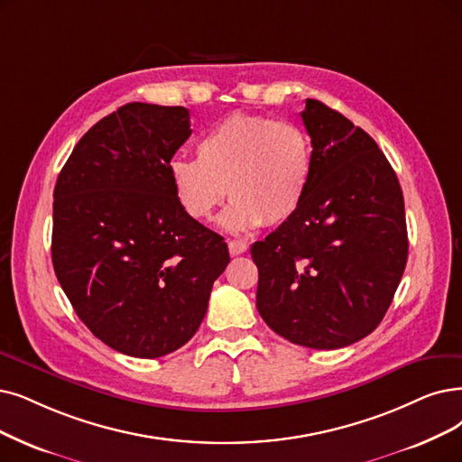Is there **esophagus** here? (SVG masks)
Returning <instances> with one entry per match:
<instances>
[{"instance_id":"34e87169","label":"esophagus","mask_w":462,"mask_h":462,"mask_svg":"<svg viewBox=\"0 0 462 462\" xmlns=\"http://www.w3.org/2000/svg\"><path fill=\"white\" fill-rule=\"evenodd\" d=\"M227 246H229V254L231 255H241V254H245L248 250L246 243H243V241H229Z\"/></svg>"}]
</instances>
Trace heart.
Returning <instances> with one entry per match:
<instances>
[{
	"label": "heart",
	"instance_id": "b5f03b06",
	"mask_svg": "<svg viewBox=\"0 0 462 462\" xmlns=\"http://www.w3.org/2000/svg\"><path fill=\"white\" fill-rule=\"evenodd\" d=\"M197 161L169 164L174 197L197 221L212 217L226 195L233 205L221 226L241 233L281 226L305 199L312 174V143L300 125L235 114L202 133Z\"/></svg>",
	"mask_w": 462,
	"mask_h": 462
}]
</instances>
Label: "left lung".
<instances>
[{
    "label": "left lung",
    "instance_id": "obj_1",
    "mask_svg": "<svg viewBox=\"0 0 462 462\" xmlns=\"http://www.w3.org/2000/svg\"><path fill=\"white\" fill-rule=\"evenodd\" d=\"M312 174L301 207L252 245L255 305L284 339L320 350L370 336L389 310L408 262L396 172L375 140L326 104L301 112Z\"/></svg>",
    "mask_w": 462,
    "mask_h": 462
}]
</instances>
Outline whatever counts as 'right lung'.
<instances>
[{
    "mask_svg": "<svg viewBox=\"0 0 462 462\" xmlns=\"http://www.w3.org/2000/svg\"><path fill=\"white\" fill-rule=\"evenodd\" d=\"M189 109L131 102L73 147L52 202V267L81 322L136 358L186 345L229 263L224 236L181 210L169 164Z\"/></svg>",
    "mask_w": 462,
    "mask_h": 462,
    "instance_id": "1",
    "label": "right lung"
}]
</instances>
